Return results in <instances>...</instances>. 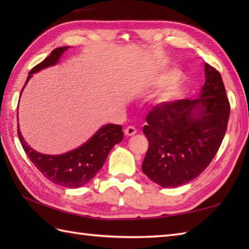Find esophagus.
<instances>
[{"instance_id":"34e87169","label":"esophagus","mask_w":249,"mask_h":249,"mask_svg":"<svg viewBox=\"0 0 249 249\" xmlns=\"http://www.w3.org/2000/svg\"><path fill=\"white\" fill-rule=\"evenodd\" d=\"M137 134V129L134 127V126H128L127 128H125V135L126 136H134Z\"/></svg>"}]
</instances>
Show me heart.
Wrapping results in <instances>:
<instances>
[{
	"label": "heart",
	"instance_id": "heart-1",
	"mask_svg": "<svg viewBox=\"0 0 249 249\" xmlns=\"http://www.w3.org/2000/svg\"><path fill=\"white\" fill-rule=\"evenodd\" d=\"M179 76H181V73L177 71H173L168 73L166 80L169 82L178 80ZM184 87L179 82L176 81V83H171L160 94V96H158V104L167 105L169 103H172L174 100L181 98L184 95Z\"/></svg>",
	"mask_w": 249,
	"mask_h": 249
}]
</instances>
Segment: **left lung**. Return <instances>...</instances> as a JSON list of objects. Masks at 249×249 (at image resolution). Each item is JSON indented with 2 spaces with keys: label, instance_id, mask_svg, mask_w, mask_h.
Instances as JSON below:
<instances>
[{
  "label": "left lung",
  "instance_id": "1",
  "mask_svg": "<svg viewBox=\"0 0 249 249\" xmlns=\"http://www.w3.org/2000/svg\"><path fill=\"white\" fill-rule=\"evenodd\" d=\"M204 76L199 98L158 105L146 116L149 149L142 171L161 187L182 186L200 176L223 142L230 104L220 73L208 63Z\"/></svg>",
  "mask_w": 249,
  "mask_h": 249
}]
</instances>
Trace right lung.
<instances>
[{"instance_id": "add662e5", "label": "right lung", "mask_w": 249, "mask_h": 249, "mask_svg": "<svg viewBox=\"0 0 249 249\" xmlns=\"http://www.w3.org/2000/svg\"><path fill=\"white\" fill-rule=\"evenodd\" d=\"M70 46L55 48L48 57L32 68L25 84L32 75L57 64ZM24 84V87H25ZM24 87L22 88V91ZM21 91V94H22ZM20 94V96H21ZM18 120V112H17ZM18 136L26 155L33 165L52 183L68 188H79L89 183L103 168L112 147L123 140L124 133L121 125L107 124L100 127L91 138L75 150L61 155H47L39 153L26 143L18 124Z\"/></svg>"}]
</instances>
